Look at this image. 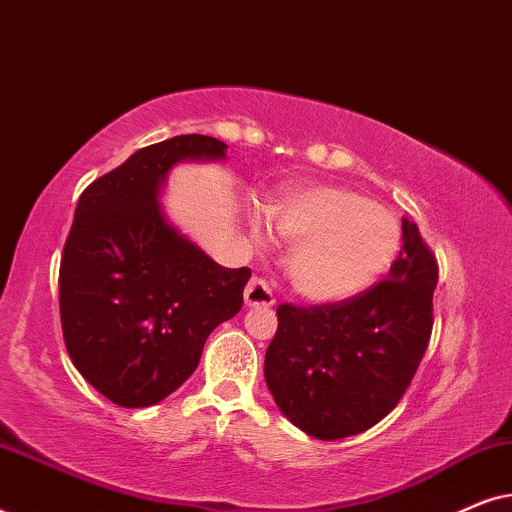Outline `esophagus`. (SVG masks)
I'll return each mask as SVG.
<instances>
[{"instance_id":"34e87169","label":"esophagus","mask_w":512,"mask_h":512,"mask_svg":"<svg viewBox=\"0 0 512 512\" xmlns=\"http://www.w3.org/2000/svg\"><path fill=\"white\" fill-rule=\"evenodd\" d=\"M244 305L247 307H272L275 305V298H272L270 286L263 282V279L254 277L244 289Z\"/></svg>"}]
</instances>
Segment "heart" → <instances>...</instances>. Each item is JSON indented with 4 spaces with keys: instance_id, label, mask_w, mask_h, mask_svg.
<instances>
[{
    "instance_id": "heart-1",
    "label": "heart",
    "mask_w": 512,
    "mask_h": 512,
    "mask_svg": "<svg viewBox=\"0 0 512 512\" xmlns=\"http://www.w3.org/2000/svg\"><path fill=\"white\" fill-rule=\"evenodd\" d=\"M270 223L293 244L286 258L293 291L312 303H335L363 291L398 249L394 216L338 186H314L279 200ZM254 240H261L258 228Z\"/></svg>"
}]
</instances>
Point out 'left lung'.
Here are the masks:
<instances>
[{
    "mask_svg": "<svg viewBox=\"0 0 512 512\" xmlns=\"http://www.w3.org/2000/svg\"><path fill=\"white\" fill-rule=\"evenodd\" d=\"M436 258L403 219V247L387 279L335 305L277 307L265 384L293 426L319 440L363 433L387 417L431 338Z\"/></svg>",
    "mask_w": 512,
    "mask_h": 512,
    "instance_id": "8db88e82",
    "label": "left lung"
}]
</instances>
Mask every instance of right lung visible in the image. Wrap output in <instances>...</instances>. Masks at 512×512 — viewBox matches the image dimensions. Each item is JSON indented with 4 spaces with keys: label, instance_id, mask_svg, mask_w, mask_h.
I'll use <instances>...</instances> for the list:
<instances>
[{
    "label": "right lung",
    "instance_id": "1",
    "mask_svg": "<svg viewBox=\"0 0 512 512\" xmlns=\"http://www.w3.org/2000/svg\"><path fill=\"white\" fill-rule=\"evenodd\" d=\"M228 146L179 135L151 144L81 193L60 261L69 359L121 408H149L198 368L209 333L242 307L249 268H223L167 219L177 163H216Z\"/></svg>",
    "mask_w": 512,
    "mask_h": 512
}]
</instances>
